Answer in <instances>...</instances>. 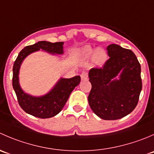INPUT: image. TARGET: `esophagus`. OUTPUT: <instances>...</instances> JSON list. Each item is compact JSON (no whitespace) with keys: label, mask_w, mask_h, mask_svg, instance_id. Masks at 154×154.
I'll use <instances>...</instances> for the list:
<instances>
[{"label":"esophagus","mask_w":154,"mask_h":154,"mask_svg":"<svg viewBox=\"0 0 154 154\" xmlns=\"http://www.w3.org/2000/svg\"><path fill=\"white\" fill-rule=\"evenodd\" d=\"M80 77H81L82 80H86L88 78V73L86 71H83L82 74H80Z\"/></svg>","instance_id":"obj_1"}]
</instances>
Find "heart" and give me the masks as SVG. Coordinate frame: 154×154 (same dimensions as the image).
<instances>
[{
  "label": "heart",
  "mask_w": 154,
  "mask_h": 154,
  "mask_svg": "<svg viewBox=\"0 0 154 154\" xmlns=\"http://www.w3.org/2000/svg\"><path fill=\"white\" fill-rule=\"evenodd\" d=\"M94 53V50L90 47H86L83 50V57L84 58H89L91 57V55ZM107 59V55L103 50L102 49H97V51L94 52V55H93V60H94V63L99 66H101L103 63L106 62Z\"/></svg>",
  "instance_id": "obj_1"
}]
</instances>
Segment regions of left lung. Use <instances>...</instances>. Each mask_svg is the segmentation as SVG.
<instances>
[{
  "label": "left lung",
  "mask_w": 154,
  "mask_h": 154,
  "mask_svg": "<svg viewBox=\"0 0 154 154\" xmlns=\"http://www.w3.org/2000/svg\"><path fill=\"white\" fill-rule=\"evenodd\" d=\"M106 50L109 58L103 67L92 68L88 73L91 88L88 100L100 119L117 120L137 106L142 88L141 66L131 50L115 44L107 46Z\"/></svg>",
  "instance_id": "8db88e82"
}]
</instances>
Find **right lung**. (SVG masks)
Segmentation results:
<instances>
[{"label":"right lung","mask_w":154,"mask_h":154,"mask_svg":"<svg viewBox=\"0 0 154 154\" xmlns=\"http://www.w3.org/2000/svg\"><path fill=\"white\" fill-rule=\"evenodd\" d=\"M63 42L51 43L41 41L27 46L21 51L13 65L12 86L18 103L24 112L40 119H48L58 114L67 102L71 91L80 83V76L72 78H61L54 88L42 97H32L23 91L18 83V73L21 63L31 53L42 49L51 54H63Z\"/></svg>","instance_id":"right-lung-1"}]
</instances>
